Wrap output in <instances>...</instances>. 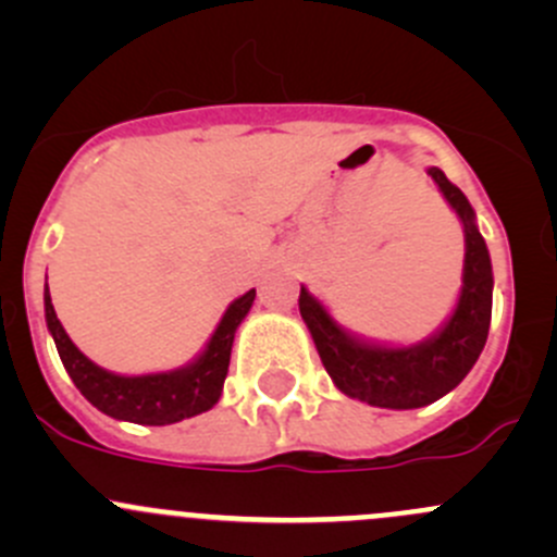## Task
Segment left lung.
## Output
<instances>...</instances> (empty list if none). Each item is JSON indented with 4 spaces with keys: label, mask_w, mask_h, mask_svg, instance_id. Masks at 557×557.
Here are the masks:
<instances>
[{
    "label": "left lung",
    "mask_w": 557,
    "mask_h": 557,
    "mask_svg": "<svg viewBox=\"0 0 557 557\" xmlns=\"http://www.w3.org/2000/svg\"><path fill=\"white\" fill-rule=\"evenodd\" d=\"M431 177L466 232L463 288L445 329L412 347H380L356 339L334 323L325 307L301 285L299 312L310 329L318 356L345 396L385 409H418L450 393L480 358L487 342L493 310V269L474 210L445 172L431 166Z\"/></svg>",
    "instance_id": "8db88e82"
}]
</instances>
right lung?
Wrapping results in <instances>:
<instances>
[{
  "instance_id": "add662e5",
  "label": "right lung",
  "mask_w": 557,
  "mask_h": 557,
  "mask_svg": "<svg viewBox=\"0 0 557 557\" xmlns=\"http://www.w3.org/2000/svg\"><path fill=\"white\" fill-rule=\"evenodd\" d=\"M252 299H256V290H247L245 296L232 301L207 350L194 363L174 369V372L143 374V377H121V374L104 372L97 363L88 361L72 345L64 325L55 318L48 288H45V320H48L66 374L99 412L139 425H166L215 407L223 391V380L228 374L234 334L245 314L250 312Z\"/></svg>"
}]
</instances>
